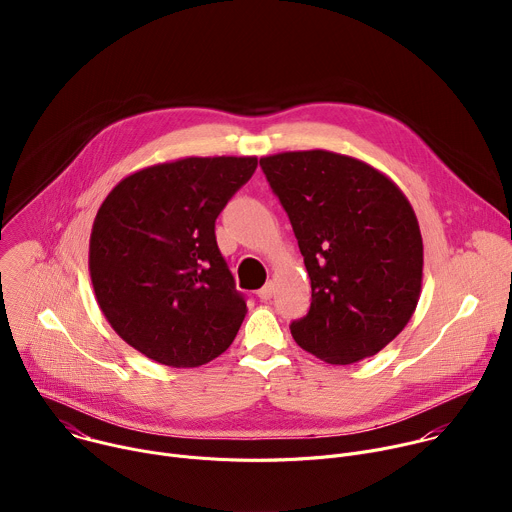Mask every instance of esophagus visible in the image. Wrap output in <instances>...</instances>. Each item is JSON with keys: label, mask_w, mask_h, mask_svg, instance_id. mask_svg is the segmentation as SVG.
<instances>
[{"label": "esophagus", "mask_w": 512, "mask_h": 512, "mask_svg": "<svg viewBox=\"0 0 512 512\" xmlns=\"http://www.w3.org/2000/svg\"><path fill=\"white\" fill-rule=\"evenodd\" d=\"M257 296H259V300H263V302L271 300V296H273V283H271V281L265 283V285L257 291Z\"/></svg>", "instance_id": "1"}]
</instances>
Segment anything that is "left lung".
<instances>
[{"mask_svg":"<svg viewBox=\"0 0 512 512\" xmlns=\"http://www.w3.org/2000/svg\"><path fill=\"white\" fill-rule=\"evenodd\" d=\"M279 196L312 283L291 336L316 358L352 364L383 350L411 320L423 281L413 206L375 166L328 150L259 160Z\"/></svg>","mask_w":512,"mask_h":512,"instance_id":"obj_1","label":"left lung"}]
</instances>
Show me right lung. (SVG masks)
<instances>
[{
    "mask_svg": "<svg viewBox=\"0 0 512 512\" xmlns=\"http://www.w3.org/2000/svg\"><path fill=\"white\" fill-rule=\"evenodd\" d=\"M255 168V156L154 164L125 176L99 206L89 241L95 298L141 354L194 369L233 344L247 304L214 221Z\"/></svg>",
    "mask_w": 512,
    "mask_h": 512,
    "instance_id": "obj_1",
    "label": "right lung"
}]
</instances>
